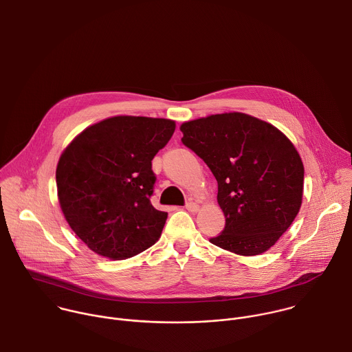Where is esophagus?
Instances as JSON below:
<instances>
[{
    "instance_id": "obj_1",
    "label": "esophagus",
    "mask_w": 352,
    "mask_h": 352,
    "mask_svg": "<svg viewBox=\"0 0 352 352\" xmlns=\"http://www.w3.org/2000/svg\"><path fill=\"white\" fill-rule=\"evenodd\" d=\"M198 208H199V205H198L197 202H194V201H188V202L186 204V209H187L188 212H197Z\"/></svg>"
}]
</instances>
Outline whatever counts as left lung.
I'll use <instances>...</instances> for the list:
<instances>
[{"label":"left lung","mask_w":352,"mask_h":352,"mask_svg":"<svg viewBox=\"0 0 352 352\" xmlns=\"http://www.w3.org/2000/svg\"><path fill=\"white\" fill-rule=\"evenodd\" d=\"M182 143L217 180L223 231L209 241L241 256L270 249L290 227L302 198L304 166L275 126L242 113L184 122Z\"/></svg>","instance_id":"8db88e82"}]
</instances>
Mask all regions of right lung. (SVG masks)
<instances>
[{"label": "right lung", "instance_id": "add662e5", "mask_svg": "<svg viewBox=\"0 0 352 352\" xmlns=\"http://www.w3.org/2000/svg\"><path fill=\"white\" fill-rule=\"evenodd\" d=\"M175 132L164 118L120 116L81 132L63 151L56 186L77 236L100 256L124 260L154 245L168 213L151 205V161Z\"/></svg>", "mask_w": 352, "mask_h": 352}]
</instances>
